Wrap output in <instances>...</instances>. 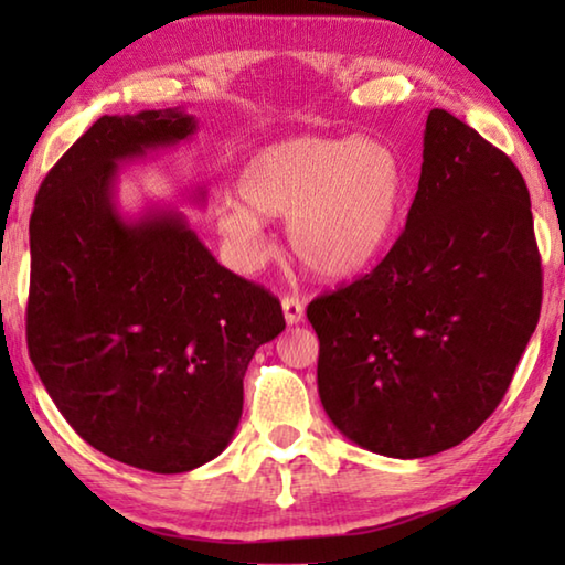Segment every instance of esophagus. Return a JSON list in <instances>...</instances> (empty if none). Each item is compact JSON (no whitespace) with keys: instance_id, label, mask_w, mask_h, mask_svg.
Instances as JSON below:
<instances>
[{"instance_id":"esophagus-1","label":"esophagus","mask_w":565,"mask_h":565,"mask_svg":"<svg viewBox=\"0 0 565 565\" xmlns=\"http://www.w3.org/2000/svg\"><path fill=\"white\" fill-rule=\"evenodd\" d=\"M281 309H284V319H286V323H289V327L303 321V301L299 299V296L286 294L281 299Z\"/></svg>"}]
</instances>
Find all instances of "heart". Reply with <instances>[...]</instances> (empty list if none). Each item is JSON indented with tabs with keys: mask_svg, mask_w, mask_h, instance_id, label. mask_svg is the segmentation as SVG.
Masks as SVG:
<instances>
[{
	"mask_svg": "<svg viewBox=\"0 0 565 565\" xmlns=\"http://www.w3.org/2000/svg\"><path fill=\"white\" fill-rule=\"evenodd\" d=\"M236 194L216 214L218 232L248 262L266 254L262 216H289L291 246L323 279L369 269L394 236L406 196V169L376 139L296 137L248 157Z\"/></svg>",
	"mask_w": 565,
	"mask_h": 565,
	"instance_id": "obj_1",
	"label": "heart"
}]
</instances>
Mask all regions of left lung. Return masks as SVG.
I'll list each match as a JSON object with an SVG mask.
<instances>
[{
  "label": "left lung",
  "mask_w": 565,
  "mask_h": 565,
  "mask_svg": "<svg viewBox=\"0 0 565 565\" xmlns=\"http://www.w3.org/2000/svg\"><path fill=\"white\" fill-rule=\"evenodd\" d=\"M541 296L521 171L454 114L431 109L406 228L371 274L306 309L323 411L381 456L458 446L509 391Z\"/></svg>",
  "instance_id": "obj_1"
}]
</instances>
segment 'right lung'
<instances>
[{
  "label": "right lung",
  "instance_id": "obj_1",
  "mask_svg": "<svg viewBox=\"0 0 565 565\" xmlns=\"http://www.w3.org/2000/svg\"><path fill=\"white\" fill-rule=\"evenodd\" d=\"M194 131L181 109L97 119L44 177L30 218L36 374L84 441L154 473L224 451L248 361L286 329L279 299L224 269L177 209H117L119 164Z\"/></svg>",
  "mask_w": 565,
  "mask_h": 565
}]
</instances>
